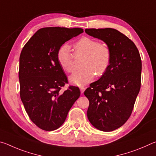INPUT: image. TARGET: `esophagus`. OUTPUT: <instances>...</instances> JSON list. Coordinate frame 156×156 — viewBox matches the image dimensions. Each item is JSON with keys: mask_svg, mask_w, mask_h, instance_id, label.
Listing matches in <instances>:
<instances>
[{"mask_svg": "<svg viewBox=\"0 0 156 156\" xmlns=\"http://www.w3.org/2000/svg\"><path fill=\"white\" fill-rule=\"evenodd\" d=\"M80 92H81V93L83 94V93H84V90H85V88L83 87H80Z\"/></svg>", "mask_w": 156, "mask_h": 156, "instance_id": "1", "label": "esophagus"}]
</instances>
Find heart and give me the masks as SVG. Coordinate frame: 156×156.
Masks as SVG:
<instances>
[{
  "mask_svg": "<svg viewBox=\"0 0 156 156\" xmlns=\"http://www.w3.org/2000/svg\"><path fill=\"white\" fill-rule=\"evenodd\" d=\"M76 56H84L80 69L69 76V82L77 86H83L90 83L95 74L101 76L109 69L112 60L110 49L105 44L88 37H84L73 44ZM57 60L63 70L72 72L73 70V55L71 47L62 44L58 50Z\"/></svg>",
  "mask_w": 156,
  "mask_h": 156,
  "instance_id": "heart-1",
  "label": "heart"
}]
</instances>
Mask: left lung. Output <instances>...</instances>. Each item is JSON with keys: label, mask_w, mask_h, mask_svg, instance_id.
Masks as SVG:
<instances>
[{"label": "left lung", "mask_w": 156, "mask_h": 156, "mask_svg": "<svg viewBox=\"0 0 156 156\" xmlns=\"http://www.w3.org/2000/svg\"><path fill=\"white\" fill-rule=\"evenodd\" d=\"M84 31L106 43L112 53L109 69L84 94L89 101V122L98 130L112 131L122 126L133 111L141 84L140 56L135 44L117 30Z\"/></svg>", "instance_id": "8db88e82"}]
</instances>
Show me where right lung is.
<instances>
[{"instance_id":"add662e5","label":"right lung","mask_w":156,"mask_h":156,"mask_svg":"<svg viewBox=\"0 0 156 156\" xmlns=\"http://www.w3.org/2000/svg\"><path fill=\"white\" fill-rule=\"evenodd\" d=\"M83 32L80 28H42L34 34L20 53V98L31 120L43 130L58 129L80 97L77 87L60 92L67 83V78L56 55L65 42Z\"/></svg>"}]
</instances>
